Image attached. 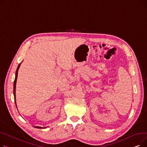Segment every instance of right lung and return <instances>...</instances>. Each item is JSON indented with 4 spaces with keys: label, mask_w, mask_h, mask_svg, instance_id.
Returning <instances> with one entry per match:
<instances>
[{
    "label": "right lung",
    "mask_w": 147,
    "mask_h": 147,
    "mask_svg": "<svg viewBox=\"0 0 147 147\" xmlns=\"http://www.w3.org/2000/svg\"><path fill=\"white\" fill-rule=\"evenodd\" d=\"M21 63H20L16 70V73H15V80L13 82V96H14V101H15V105H16L17 108V103H16V95H15V90H16V83H17V77H18V69L20 68V65ZM34 127L36 128H38V129H45L47 127H40V126H33Z\"/></svg>",
    "instance_id": "obj_1"
}]
</instances>
